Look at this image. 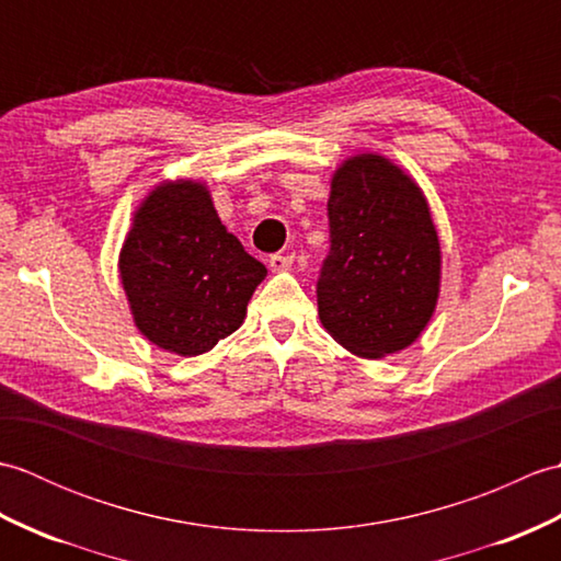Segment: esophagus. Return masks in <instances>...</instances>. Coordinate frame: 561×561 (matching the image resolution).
<instances>
[{"instance_id": "obj_1", "label": "esophagus", "mask_w": 561, "mask_h": 561, "mask_svg": "<svg viewBox=\"0 0 561 561\" xmlns=\"http://www.w3.org/2000/svg\"><path fill=\"white\" fill-rule=\"evenodd\" d=\"M270 270H274V272H284V270H289L291 267V262H294V257L291 255H282V253H274V255H270Z\"/></svg>"}]
</instances>
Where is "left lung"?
Instances as JSON below:
<instances>
[{
	"instance_id": "left-lung-1",
	"label": "left lung",
	"mask_w": 561,
	"mask_h": 561,
	"mask_svg": "<svg viewBox=\"0 0 561 561\" xmlns=\"http://www.w3.org/2000/svg\"><path fill=\"white\" fill-rule=\"evenodd\" d=\"M330 253L316 284L320 323L364 359L396 354L432 318L440 248L412 178L378 153H359L332 175Z\"/></svg>"
}]
</instances>
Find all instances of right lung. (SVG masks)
<instances>
[{
  "instance_id": "right-lung-1",
  "label": "right lung",
  "mask_w": 561,
  "mask_h": 561,
  "mask_svg": "<svg viewBox=\"0 0 561 561\" xmlns=\"http://www.w3.org/2000/svg\"><path fill=\"white\" fill-rule=\"evenodd\" d=\"M265 265L226 231L202 183H163L141 202L121 253L135 325L181 356L209 352L241 328Z\"/></svg>"
}]
</instances>
